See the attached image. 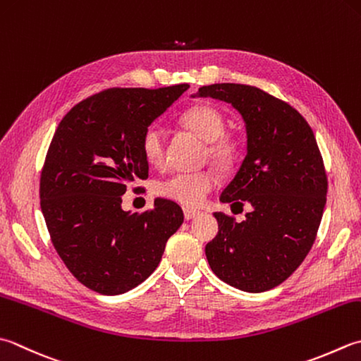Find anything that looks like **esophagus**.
<instances>
[{
  "mask_svg": "<svg viewBox=\"0 0 361 361\" xmlns=\"http://www.w3.org/2000/svg\"><path fill=\"white\" fill-rule=\"evenodd\" d=\"M183 213H185V219H186V221H190V219H194V217L199 216V214H200V211H195V209L185 208V211H183Z\"/></svg>",
  "mask_w": 361,
  "mask_h": 361,
  "instance_id": "1",
  "label": "esophagus"
}]
</instances>
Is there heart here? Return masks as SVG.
Returning a JSON list of instances; mask_svg holds the SVG:
<instances>
[{
  "instance_id": "1",
  "label": "heart",
  "mask_w": 361,
  "mask_h": 361,
  "mask_svg": "<svg viewBox=\"0 0 361 361\" xmlns=\"http://www.w3.org/2000/svg\"><path fill=\"white\" fill-rule=\"evenodd\" d=\"M181 123L197 137L207 142V157L217 167L228 169L239 154L238 140L224 136L225 120L221 112L211 106H194L181 116ZM142 153L145 159L153 166H159L164 161L166 136L164 130L158 125L147 128L142 136ZM217 178L213 172H188L176 173L159 185V194L167 199L178 202L185 207H200L207 195L216 188Z\"/></svg>"
}]
</instances>
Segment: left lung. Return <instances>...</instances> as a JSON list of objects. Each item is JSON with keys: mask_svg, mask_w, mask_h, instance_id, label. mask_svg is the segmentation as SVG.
<instances>
[{"mask_svg": "<svg viewBox=\"0 0 361 361\" xmlns=\"http://www.w3.org/2000/svg\"><path fill=\"white\" fill-rule=\"evenodd\" d=\"M194 97L230 103L247 134L245 158L221 202L252 209L243 222L214 213L219 233L204 247L209 267L241 291H269L305 259L326 207L327 175L313 130L293 106L253 86L211 84Z\"/></svg>", "mask_w": 361, "mask_h": 361, "instance_id": "left-lung-1", "label": "left lung"}]
</instances>
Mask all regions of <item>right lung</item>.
Segmentation results:
<instances>
[{
	"label": "right lung",
	"instance_id": "1",
	"mask_svg": "<svg viewBox=\"0 0 361 361\" xmlns=\"http://www.w3.org/2000/svg\"><path fill=\"white\" fill-rule=\"evenodd\" d=\"M188 89L103 90L73 106L54 133L40 208L63 264L92 291L117 295L142 283L183 224L175 202L157 199L137 214L122 209V195L148 176L145 130Z\"/></svg>",
	"mask_w": 361,
	"mask_h": 361
}]
</instances>
